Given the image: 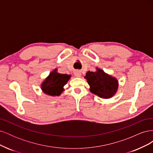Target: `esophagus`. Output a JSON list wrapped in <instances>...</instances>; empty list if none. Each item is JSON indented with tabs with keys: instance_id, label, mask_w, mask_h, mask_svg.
<instances>
[{
	"instance_id": "34e87169",
	"label": "esophagus",
	"mask_w": 153,
	"mask_h": 153,
	"mask_svg": "<svg viewBox=\"0 0 153 153\" xmlns=\"http://www.w3.org/2000/svg\"><path fill=\"white\" fill-rule=\"evenodd\" d=\"M75 75L76 77L80 78V77H81V76H82V74H81V73H80V71H76L75 72Z\"/></svg>"
}]
</instances>
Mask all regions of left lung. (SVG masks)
Listing matches in <instances>:
<instances>
[{
    "mask_svg": "<svg viewBox=\"0 0 153 153\" xmlns=\"http://www.w3.org/2000/svg\"><path fill=\"white\" fill-rule=\"evenodd\" d=\"M94 72L88 71L85 76L90 92L103 99H109L117 92L119 82L116 78L96 68Z\"/></svg>",
    "mask_w": 153,
    "mask_h": 153,
    "instance_id": "obj_1",
    "label": "left lung"
}]
</instances>
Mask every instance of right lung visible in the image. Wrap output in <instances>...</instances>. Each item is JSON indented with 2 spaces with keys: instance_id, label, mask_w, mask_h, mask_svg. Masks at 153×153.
I'll return each instance as SVG.
<instances>
[{
  "instance_id": "right-lung-1",
  "label": "right lung",
  "mask_w": 153,
  "mask_h": 153,
  "mask_svg": "<svg viewBox=\"0 0 153 153\" xmlns=\"http://www.w3.org/2000/svg\"><path fill=\"white\" fill-rule=\"evenodd\" d=\"M71 75L61 74L55 68L51 71L41 84V89L43 93L50 96H59L64 91V86L71 78Z\"/></svg>"
}]
</instances>
